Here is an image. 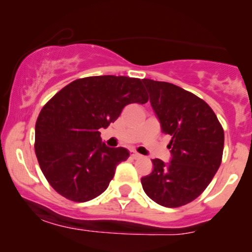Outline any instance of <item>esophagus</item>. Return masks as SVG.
<instances>
[{
  "label": "esophagus",
  "mask_w": 252,
  "mask_h": 252,
  "mask_svg": "<svg viewBox=\"0 0 252 252\" xmlns=\"http://www.w3.org/2000/svg\"><path fill=\"white\" fill-rule=\"evenodd\" d=\"M130 155H131V158H135V160H137V158H142V155L138 154V153L134 152V150H132L131 154H130Z\"/></svg>",
  "instance_id": "obj_1"
}]
</instances>
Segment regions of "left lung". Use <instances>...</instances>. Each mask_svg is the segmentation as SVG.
I'll use <instances>...</instances> for the list:
<instances>
[{"mask_svg":"<svg viewBox=\"0 0 252 252\" xmlns=\"http://www.w3.org/2000/svg\"><path fill=\"white\" fill-rule=\"evenodd\" d=\"M164 134L170 135L169 163L154 158L141 179L143 190L164 207H180L206 189L221 163L224 130L210 105L174 84L143 79Z\"/></svg>","mask_w":252,"mask_h":252,"instance_id":"left-lung-1","label":"left lung"}]
</instances>
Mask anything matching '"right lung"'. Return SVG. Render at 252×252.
<instances>
[{
  "label": "right lung",
  "mask_w": 252,
  "mask_h": 252,
  "mask_svg": "<svg viewBox=\"0 0 252 252\" xmlns=\"http://www.w3.org/2000/svg\"><path fill=\"white\" fill-rule=\"evenodd\" d=\"M148 102L138 78L96 76L74 80L43 105L35 124V154L48 184L66 199L85 202L108 189L126 148H109L99 129L128 104Z\"/></svg>",
  "instance_id": "obj_1"
}]
</instances>
